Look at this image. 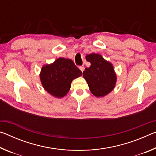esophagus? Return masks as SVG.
Segmentation results:
<instances>
[{
  "instance_id": "34e87169",
  "label": "esophagus",
  "mask_w": 156,
  "mask_h": 156,
  "mask_svg": "<svg viewBox=\"0 0 156 156\" xmlns=\"http://www.w3.org/2000/svg\"><path fill=\"white\" fill-rule=\"evenodd\" d=\"M79 69H80V70L82 72H83L84 69V66H80V67H79Z\"/></svg>"
}]
</instances>
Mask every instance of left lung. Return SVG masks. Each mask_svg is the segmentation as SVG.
I'll return each instance as SVG.
<instances>
[{
	"instance_id": "left-lung-1",
	"label": "left lung",
	"mask_w": 156,
	"mask_h": 156,
	"mask_svg": "<svg viewBox=\"0 0 156 156\" xmlns=\"http://www.w3.org/2000/svg\"><path fill=\"white\" fill-rule=\"evenodd\" d=\"M86 60L91 63V66L84 71L83 77L89 90L98 98L107 96L115 88L117 81L112 63L95 53L87 55Z\"/></svg>"
}]
</instances>
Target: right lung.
I'll use <instances>...</instances> for the list:
<instances>
[{
  "mask_svg": "<svg viewBox=\"0 0 156 156\" xmlns=\"http://www.w3.org/2000/svg\"><path fill=\"white\" fill-rule=\"evenodd\" d=\"M82 74L72 60L60 57L53 63L42 67L40 79L44 90L57 98H61L69 91L73 79Z\"/></svg>",
  "mask_w": 156,
  "mask_h": 156,
  "instance_id": "add662e5",
  "label": "right lung"
}]
</instances>
